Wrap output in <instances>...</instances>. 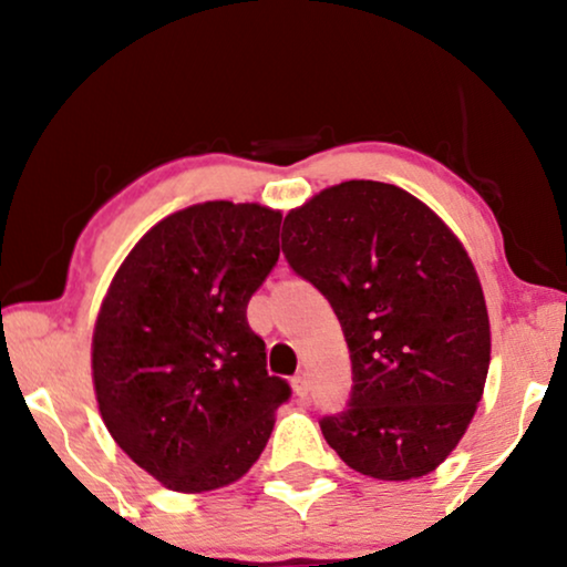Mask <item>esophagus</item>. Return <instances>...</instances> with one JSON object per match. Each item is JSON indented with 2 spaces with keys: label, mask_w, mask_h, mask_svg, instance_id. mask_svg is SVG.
I'll use <instances>...</instances> for the list:
<instances>
[{
  "label": "esophagus",
  "mask_w": 567,
  "mask_h": 567,
  "mask_svg": "<svg viewBox=\"0 0 567 567\" xmlns=\"http://www.w3.org/2000/svg\"><path fill=\"white\" fill-rule=\"evenodd\" d=\"M291 384H293V392H297V398L305 400L307 394H309V382H307V374H297V377L291 379Z\"/></svg>",
  "instance_id": "obj_1"
}]
</instances>
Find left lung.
<instances>
[{
    "label": "left lung",
    "instance_id": "1",
    "mask_svg": "<svg viewBox=\"0 0 567 567\" xmlns=\"http://www.w3.org/2000/svg\"><path fill=\"white\" fill-rule=\"evenodd\" d=\"M281 247L330 301L351 351V400L320 421L324 441L361 475H429L467 431L491 363L462 243L398 185L348 181L293 208Z\"/></svg>",
    "mask_w": 567,
    "mask_h": 567
}]
</instances>
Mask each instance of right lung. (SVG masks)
<instances>
[{
  "label": "right lung",
  "instance_id": "right-lung-1",
  "mask_svg": "<svg viewBox=\"0 0 567 567\" xmlns=\"http://www.w3.org/2000/svg\"><path fill=\"white\" fill-rule=\"evenodd\" d=\"M281 214L208 200L152 227L100 307V415L138 467L177 493L235 483L258 462L291 386L266 369L247 301L278 260Z\"/></svg>",
  "mask_w": 567,
  "mask_h": 567
}]
</instances>
